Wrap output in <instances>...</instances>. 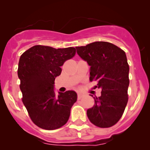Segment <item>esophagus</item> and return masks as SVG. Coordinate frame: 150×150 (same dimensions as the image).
Wrapping results in <instances>:
<instances>
[{"label":"esophagus","instance_id":"obj_1","mask_svg":"<svg viewBox=\"0 0 150 150\" xmlns=\"http://www.w3.org/2000/svg\"><path fill=\"white\" fill-rule=\"evenodd\" d=\"M83 96V93H78V99H81V98H82Z\"/></svg>","mask_w":150,"mask_h":150}]
</instances>
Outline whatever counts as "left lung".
<instances>
[{"mask_svg":"<svg viewBox=\"0 0 150 150\" xmlns=\"http://www.w3.org/2000/svg\"><path fill=\"white\" fill-rule=\"evenodd\" d=\"M78 55L91 66L90 81H97L101 96L87 110L91 122L99 128H109L121 118L128 103L129 66L123 50L109 42L96 41L77 46Z\"/></svg>","mask_w":150,"mask_h":150,"instance_id":"left-lung-1","label":"left lung"}]
</instances>
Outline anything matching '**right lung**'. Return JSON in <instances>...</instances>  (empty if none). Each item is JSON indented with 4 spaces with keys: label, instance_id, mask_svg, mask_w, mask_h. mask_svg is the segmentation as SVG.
Here are the masks:
<instances>
[{
    "label": "right lung",
    "instance_id": "1",
    "mask_svg": "<svg viewBox=\"0 0 150 150\" xmlns=\"http://www.w3.org/2000/svg\"><path fill=\"white\" fill-rule=\"evenodd\" d=\"M73 47L54 48L37 45L21 55L18 66L22 102L32 121L45 130H54L67 123L72 106L77 101L74 91L59 92L54 84L61 67L75 55Z\"/></svg>",
    "mask_w": 150,
    "mask_h": 150
}]
</instances>
